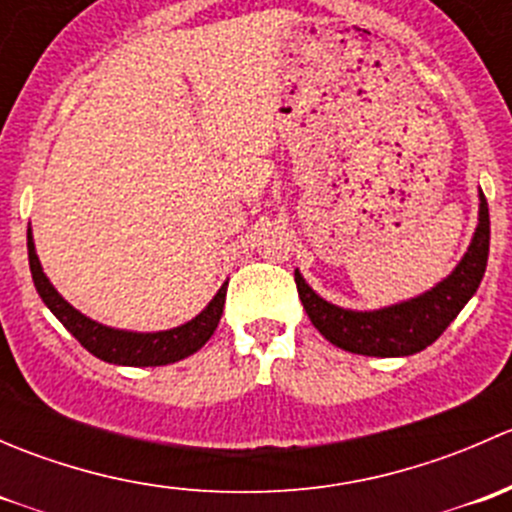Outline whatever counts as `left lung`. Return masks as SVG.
I'll list each match as a JSON object with an SVG mask.
<instances>
[{
	"label": "left lung",
	"mask_w": 512,
	"mask_h": 512,
	"mask_svg": "<svg viewBox=\"0 0 512 512\" xmlns=\"http://www.w3.org/2000/svg\"><path fill=\"white\" fill-rule=\"evenodd\" d=\"M488 250L490 215L485 195L480 193L478 227L468 252L446 280L414 299L374 312H354L319 297L299 270H294V282L312 324L334 347L364 356H409L436 342L476 294L488 265Z\"/></svg>",
	"instance_id": "obj_1"
}]
</instances>
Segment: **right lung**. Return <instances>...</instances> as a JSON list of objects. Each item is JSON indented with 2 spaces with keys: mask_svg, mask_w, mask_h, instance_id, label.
<instances>
[{
  "mask_svg": "<svg viewBox=\"0 0 512 512\" xmlns=\"http://www.w3.org/2000/svg\"><path fill=\"white\" fill-rule=\"evenodd\" d=\"M27 250H29V270H32V280L39 297L44 299L46 307L54 312V317L74 334L81 342L86 352L98 356L101 361L108 364H121V366H165L173 361L185 359V356L195 354L218 329L220 317H223L225 307V294L227 282L218 289L208 307L190 322L180 324L175 329H165V332H126V329H113L103 327V324L94 322L79 309L71 307L54 285L49 277L41 270V262L34 250V237L32 230L27 232Z\"/></svg>",
  "mask_w": 512,
  "mask_h": 512,
  "instance_id": "obj_1",
  "label": "right lung"
}]
</instances>
